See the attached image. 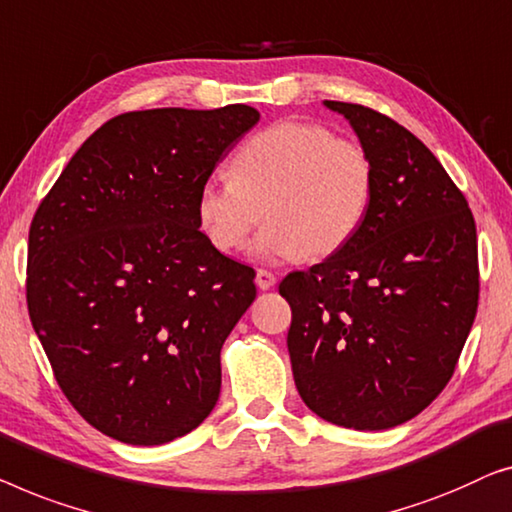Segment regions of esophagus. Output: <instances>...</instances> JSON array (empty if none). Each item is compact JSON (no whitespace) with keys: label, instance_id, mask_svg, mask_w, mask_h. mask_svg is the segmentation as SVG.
<instances>
[{"label":"esophagus","instance_id":"1","mask_svg":"<svg viewBox=\"0 0 512 512\" xmlns=\"http://www.w3.org/2000/svg\"><path fill=\"white\" fill-rule=\"evenodd\" d=\"M255 283H257L259 290H271V287L276 285V276H273V273L266 271V269H257Z\"/></svg>","mask_w":512,"mask_h":512}]
</instances>
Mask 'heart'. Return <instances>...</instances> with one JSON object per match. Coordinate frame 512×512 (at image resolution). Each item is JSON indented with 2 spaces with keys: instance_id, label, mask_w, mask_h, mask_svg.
<instances>
[{
  "instance_id": "obj_1",
  "label": "heart",
  "mask_w": 512,
  "mask_h": 512,
  "mask_svg": "<svg viewBox=\"0 0 512 512\" xmlns=\"http://www.w3.org/2000/svg\"><path fill=\"white\" fill-rule=\"evenodd\" d=\"M373 162L355 141L329 127L283 120L250 136L227 178H208L194 199L199 232L218 253H236L257 222L262 262L327 257L355 239L369 215Z\"/></svg>"
}]
</instances>
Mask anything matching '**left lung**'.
<instances>
[{"label": "left lung", "instance_id": "1", "mask_svg": "<svg viewBox=\"0 0 512 512\" xmlns=\"http://www.w3.org/2000/svg\"><path fill=\"white\" fill-rule=\"evenodd\" d=\"M343 113L373 162V199L348 246L283 278L287 350L301 399L322 420L378 431L408 422L455 373L478 311L469 201L434 153L387 115Z\"/></svg>", "mask_w": 512, "mask_h": 512}]
</instances>
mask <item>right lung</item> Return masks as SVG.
<instances>
[{
  "mask_svg": "<svg viewBox=\"0 0 512 512\" xmlns=\"http://www.w3.org/2000/svg\"><path fill=\"white\" fill-rule=\"evenodd\" d=\"M253 106L115 115L34 213L27 311L85 422L129 445L190 434L220 397V350L255 271L199 232L194 199Z\"/></svg>",
  "mask_w": 512,
  "mask_h": 512,
  "instance_id": "obj_1",
  "label": "right lung"
}]
</instances>
